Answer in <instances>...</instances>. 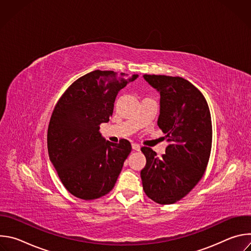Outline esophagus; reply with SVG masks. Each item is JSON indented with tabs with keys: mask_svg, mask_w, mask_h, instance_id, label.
Wrapping results in <instances>:
<instances>
[{
	"mask_svg": "<svg viewBox=\"0 0 251 251\" xmlns=\"http://www.w3.org/2000/svg\"><path fill=\"white\" fill-rule=\"evenodd\" d=\"M132 149H133L134 151H140L141 147H140L139 144H136V143H133V144H132Z\"/></svg>",
	"mask_w": 251,
	"mask_h": 251,
	"instance_id": "obj_1",
	"label": "esophagus"
}]
</instances>
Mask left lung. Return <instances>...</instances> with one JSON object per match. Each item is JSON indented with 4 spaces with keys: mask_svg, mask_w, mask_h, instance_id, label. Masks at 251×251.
<instances>
[{
    "mask_svg": "<svg viewBox=\"0 0 251 251\" xmlns=\"http://www.w3.org/2000/svg\"><path fill=\"white\" fill-rule=\"evenodd\" d=\"M160 93L158 126L168 142L159 158L143 147L146 166L141 171L143 189L154 201L171 204L187 196L200 182L211 149V119L201 92L182 77L143 75Z\"/></svg>",
    "mask_w": 251,
    "mask_h": 251,
    "instance_id": "1",
    "label": "left lung"
}]
</instances>
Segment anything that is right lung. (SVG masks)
<instances>
[{
    "label": "right lung",
    "mask_w": 251,
    "mask_h": 251,
    "mask_svg": "<svg viewBox=\"0 0 251 251\" xmlns=\"http://www.w3.org/2000/svg\"><path fill=\"white\" fill-rule=\"evenodd\" d=\"M137 75L94 70L71 84L58 100L48 130V150L61 183L76 198L108 194L131 152L128 140L106 141L99 129L113 113L118 92Z\"/></svg>",
    "instance_id": "right-lung-1"
}]
</instances>
